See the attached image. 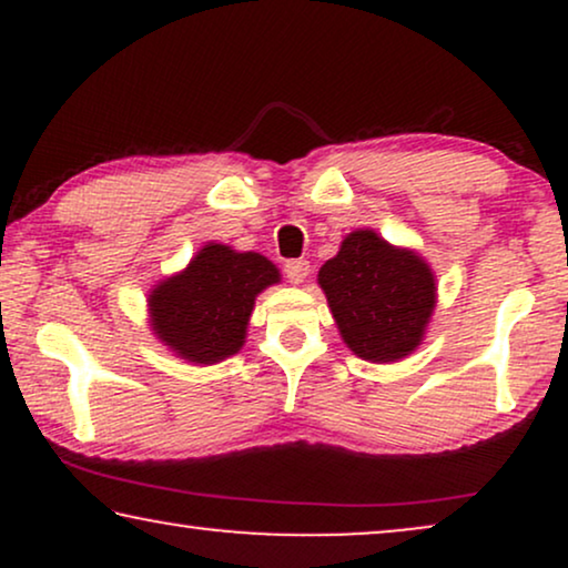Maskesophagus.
Listing matches in <instances>:
<instances>
[{"label": "esophagus", "mask_w": 568, "mask_h": 568, "mask_svg": "<svg viewBox=\"0 0 568 568\" xmlns=\"http://www.w3.org/2000/svg\"><path fill=\"white\" fill-rule=\"evenodd\" d=\"M284 276L290 278L292 284H302V282H305V278L310 276V263L302 261V258H297V261H286V263H284Z\"/></svg>", "instance_id": "34e87169"}]
</instances>
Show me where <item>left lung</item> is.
Masks as SVG:
<instances>
[{
  "label": "left lung",
  "instance_id": "left-lung-1",
  "mask_svg": "<svg viewBox=\"0 0 568 568\" xmlns=\"http://www.w3.org/2000/svg\"><path fill=\"white\" fill-rule=\"evenodd\" d=\"M344 344L367 362H398L424 341L437 282L422 255L372 230L346 235L317 271Z\"/></svg>",
  "mask_w": 568,
  "mask_h": 568
}]
</instances>
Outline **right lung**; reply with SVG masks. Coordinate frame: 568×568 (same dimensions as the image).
Returning a JSON list of instances; mask_svg holds the SVG:
<instances>
[{
  "mask_svg": "<svg viewBox=\"0 0 568 568\" xmlns=\"http://www.w3.org/2000/svg\"><path fill=\"white\" fill-rule=\"evenodd\" d=\"M278 268L261 253H237L209 243L181 274L150 292L152 331L193 364H216L245 344L255 297L278 284Z\"/></svg>",
  "mask_w": 568,
  "mask_h": 568,
  "instance_id": "right-lung-1",
  "label": "right lung"
}]
</instances>
